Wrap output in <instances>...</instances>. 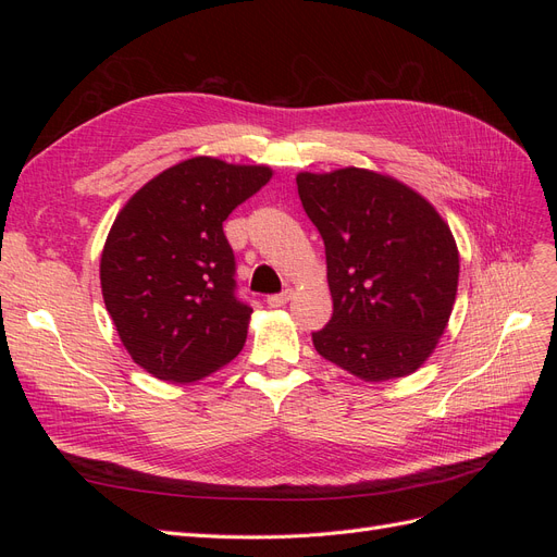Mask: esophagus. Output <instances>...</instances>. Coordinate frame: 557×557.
I'll return each mask as SVG.
<instances>
[{
    "mask_svg": "<svg viewBox=\"0 0 557 557\" xmlns=\"http://www.w3.org/2000/svg\"><path fill=\"white\" fill-rule=\"evenodd\" d=\"M290 295H293L290 290H285V293H281V295H269V297H267V305H269V307H274V309L285 307V305H288Z\"/></svg>",
    "mask_w": 557,
    "mask_h": 557,
    "instance_id": "obj_1",
    "label": "esophagus"
}]
</instances>
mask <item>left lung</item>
<instances>
[{"instance_id":"obj_1","label":"left lung","mask_w":557,"mask_h":557,"mask_svg":"<svg viewBox=\"0 0 557 557\" xmlns=\"http://www.w3.org/2000/svg\"><path fill=\"white\" fill-rule=\"evenodd\" d=\"M297 193L325 244L334 301L315 350L367 383L413 374L432 356L458 295L448 223L393 176L344 166L299 172Z\"/></svg>"}]
</instances>
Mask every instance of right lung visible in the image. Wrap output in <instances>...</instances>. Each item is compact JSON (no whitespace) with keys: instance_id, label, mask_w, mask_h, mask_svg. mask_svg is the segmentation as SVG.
Wrapping results in <instances>:
<instances>
[{"instance_id":"right-lung-1","label":"right lung","mask_w":557,"mask_h":557,"mask_svg":"<svg viewBox=\"0 0 557 557\" xmlns=\"http://www.w3.org/2000/svg\"><path fill=\"white\" fill-rule=\"evenodd\" d=\"M272 174L197 156L150 178L115 215L99 262L102 295L148 374L193 383L239 356L252 309L234 295L223 223Z\"/></svg>"}]
</instances>
